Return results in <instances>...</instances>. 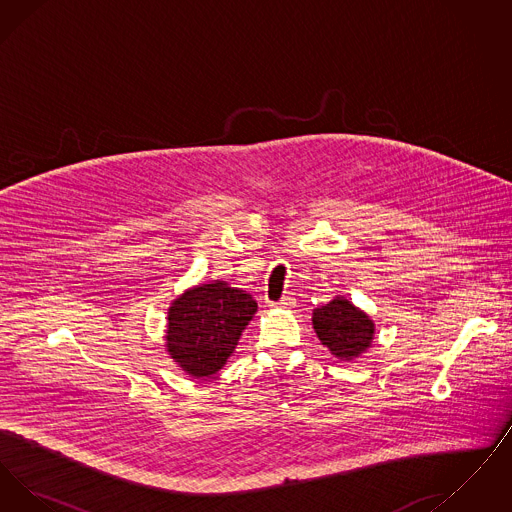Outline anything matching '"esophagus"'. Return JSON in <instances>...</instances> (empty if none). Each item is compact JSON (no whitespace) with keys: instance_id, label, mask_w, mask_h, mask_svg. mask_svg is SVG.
I'll return each instance as SVG.
<instances>
[{"instance_id":"esophagus-1","label":"esophagus","mask_w":512,"mask_h":512,"mask_svg":"<svg viewBox=\"0 0 512 512\" xmlns=\"http://www.w3.org/2000/svg\"><path fill=\"white\" fill-rule=\"evenodd\" d=\"M295 305V297L293 295H284L280 301L272 303V307H282V309H292Z\"/></svg>"}]
</instances>
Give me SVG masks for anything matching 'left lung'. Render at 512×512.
Instances as JSON below:
<instances>
[{
    "label": "left lung",
    "instance_id": "obj_1",
    "mask_svg": "<svg viewBox=\"0 0 512 512\" xmlns=\"http://www.w3.org/2000/svg\"><path fill=\"white\" fill-rule=\"evenodd\" d=\"M317 338L340 361H353L372 347L376 324L343 295L313 311Z\"/></svg>",
    "mask_w": 512,
    "mask_h": 512
}]
</instances>
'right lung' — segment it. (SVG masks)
Instances as JSON below:
<instances>
[{
  "instance_id": "obj_1",
  "label": "right lung",
  "mask_w": 512,
  "mask_h": 512,
  "mask_svg": "<svg viewBox=\"0 0 512 512\" xmlns=\"http://www.w3.org/2000/svg\"><path fill=\"white\" fill-rule=\"evenodd\" d=\"M255 313L257 301L244 290L222 280L199 284L172 301L165 349L186 374L209 378L226 365Z\"/></svg>"
}]
</instances>
